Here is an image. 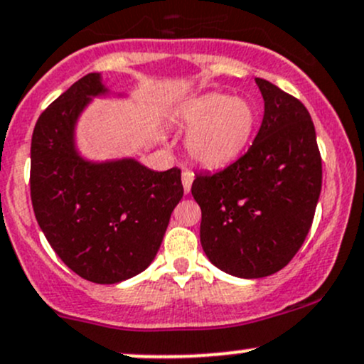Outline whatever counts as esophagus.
Returning <instances> with one entry per match:
<instances>
[{"label": "esophagus", "mask_w": 364, "mask_h": 364, "mask_svg": "<svg viewBox=\"0 0 364 364\" xmlns=\"http://www.w3.org/2000/svg\"><path fill=\"white\" fill-rule=\"evenodd\" d=\"M181 181H183V190H185V193H190V190H192V183H193V174L190 171H185L181 176Z\"/></svg>", "instance_id": "esophagus-1"}]
</instances>
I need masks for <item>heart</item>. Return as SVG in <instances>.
Instances as JSON below:
<instances>
[{
    "label": "heart",
    "instance_id": "b5f03b06",
    "mask_svg": "<svg viewBox=\"0 0 364 364\" xmlns=\"http://www.w3.org/2000/svg\"><path fill=\"white\" fill-rule=\"evenodd\" d=\"M181 120L188 131L186 150L204 167H223L244 151L255 129V109L244 99L205 94L186 102Z\"/></svg>",
    "mask_w": 364,
    "mask_h": 364
}]
</instances>
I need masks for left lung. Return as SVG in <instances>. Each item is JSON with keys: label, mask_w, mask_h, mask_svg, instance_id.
Instances as JSON below:
<instances>
[{"label": "left lung", "mask_w": 364, "mask_h": 364, "mask_svg": "<svg viewBox=\"0 0 364 364\" xmlns=\"http://www.w3.org/2000/svg\"><path fill=\"white\" fill-rule=\"evenodd\" d=\"M265 113L250 150L227 169L198 174L200 244L213 265L242 279L284 269L307 237L323 185L316 129L307 108L256 78Z\"/></svg>", "instance_id": "obj_1"}]
</instances>
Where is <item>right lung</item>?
I'll return each instance as SVG.
<instances>
[{
  "label": "right lung",
  "instance_id": "obj_1",
  "mask_svg": "<svg viewBox=\"0 0 364 364\" xmlns=\"http://www.w3.org/2000/svg\"><path fill=\"white\" fill-rule=\"evenodd\" d=\"M108 92L101 75L89 73L40 114L31 139L38 225L73 272L97 284H117L150 265L183 197L178 167L156 172L134 159L90 162L76 150L80 114Z\"/></svg>",
  "mask_w": 364,
  "mask_h": 364
}]
</instances>
